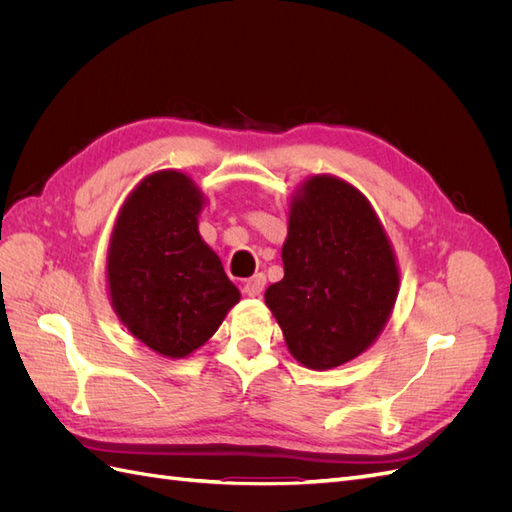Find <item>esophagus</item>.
Wrapping results in <instances>:
<instances>
[{
	"label": "esophagus",
	"instance_id": "1",
	"mask_svg": "<svg viewBox=\"0 0 512 512\" xmlns=\"http://www.w3.org/2000/svg\"><path fill=\"white\" fill-rule=\"evenodd\" d=\"M265 286H267L265 273H256L243 284V290H245V294H250V297H260L262 290H265Z\"/></svg>",
	"mask_w": 512,
	"mask_h": 512
}]
</instances>
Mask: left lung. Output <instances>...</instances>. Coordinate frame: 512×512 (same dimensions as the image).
Segmentation results:
<instances>
[{
  "instance_id": "1",
  "label": "left lung",
  "mask_w": 512,
  "mask_h": 512,
  "mask_svg": "<svg viewBox=\"0 0 512 512\" xmlns=\"http://www.w3.org/2000/svg\"><path fill=\"white\" fill-rule=\"evenodd\" d=\"M284 280L265 301L290 354L309 369H333L365 352L384 329L399 290L386 232L350 183L316 175L292 198L282 247Z\"/></svg>"
}]
</instances>
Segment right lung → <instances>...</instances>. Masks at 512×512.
Masks as SVG:
<instances>
[{"mask_svg": "<svg viewBox=\"0 0 512 512\" xmlns=\"http://www.w3.org/2000/svg\"><path fill=\"white\" fill-rule=\"evenodd\" d=\"M203 200L188 175L153 173L123 203L108 245L113 309L136 339L170 359L203 346L241 299L200 239Z\"/></svg>", "mask_w": 512, "mask_h": 512, "instance_id": "add662e5", "label": "right lung"}]
</instances>
